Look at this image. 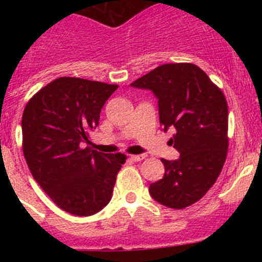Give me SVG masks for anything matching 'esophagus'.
I'll return each instance as SVG.
<instances>
[{
  "mask_svg": "<svg viewBox=\"0 0 262 262\" xmlns=\"http://www.w3.org/2000/svg\"><path fill=\"white\" fill-rule=\"evenodd\" d=\"M146 158V156L144 155H132L130 156V160L134 161V162H138V161H142Z\"/></svg>",
  "mask_w": 262,
  "mask_h": 262,
  "instance_id": "1",
  "label": "esophagus"
}]
</instances>
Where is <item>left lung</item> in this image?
<instances>
[{
	"label": "left lung",
	"instance_id": "1",
	"mask_svg": "<svg viewBox=\"0 0 262 262\" xmlns=\"http://www.w3.org/2000/svg\"><path fill=\"white\" fill-rule=\"evenodd\" d=\"M132 86L152 90L158 99L160 124L176 134L170 143L180 158L165 165L163 179L149 185L153 199L184 209L215 184L228 153V105L222 90L192 63L158 66Z\"/></svg>",
	"mask_w": 262,
	"mask_h": 262
}]
</instances>
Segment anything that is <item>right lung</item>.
I'll return each instance as SVG.
<instances>
[{
  "mask_svg": "<svg viewBox=\"0 0 262 262\" xmlns=\"http://www.w3.org/2000/svg\"><path fill=\"white\" fill-rule=\"evenodd\" d=\"M118 84L59 77L39 90L24 109L23 152L35 181L60 209L92 215L112 200L126 156L89 146L90 132Z\"/></svg>",
  "mask_w": 262,
  "mask_h": 262,
  "instance_id": "obj_1",
  "label": "right lung"
}]
</instances>
